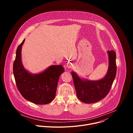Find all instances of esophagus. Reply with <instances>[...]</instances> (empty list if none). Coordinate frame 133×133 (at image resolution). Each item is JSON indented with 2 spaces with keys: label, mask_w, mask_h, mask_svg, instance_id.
<instances>
[{
  "label": "esophagus",
  "mask_w": 133,
  "mask_h": 133,
  "mask_svg": "<svg viewBox=\"0 0 133 133\" xmlns=\"http://www.w3.org/2000/svg\"><path fill=\"white\" fill-rule=\"evenodd\" d=\"M72 67H73V65H72V64L71 63H68L67 65V67L68 69L71 68Z\"/></svg>",
  "instance_id": "34e87169"
}]
</instances>
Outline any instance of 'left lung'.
Here are the masks:
<instances>
[{"mask_svg":"<svg viewBox=\"0 0 133 133\" xmlns=\"http://www.w3.org/2000/svg\"><path fill=\"white\" fill-rule=\"evenodd\" d=\"M108 68L105 76L97 81L81 78L74 71L71 72L77 98L82 102L91 104L105 97L109 92L116 74V52L108 50Z\"/></svg>","mask_w":133,"mask_h":133,"instance_id":"1","label":"left lung"}]
</instances>
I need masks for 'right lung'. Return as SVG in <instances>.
Wrapping results in <instances>:
<instances>
[{"instance_id":"1","label":"right lung","mask_w":133,"mask_h":133,"mask_svg":"<svg viewBox=\"0 0 133 133\" xmlns=\"http://www.w3.org/2000/svg\"><path fill=\"white\" fill-rule=\"evenodd\" d=\"M25 39L16 50L13 73L18 89L24 98L38 105L50 103L55 98L60 75L65 69L62 65H51L38 74H32L24 67L22 49Z\"/></svg>"}]
</instances>
